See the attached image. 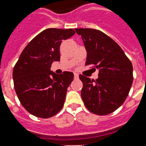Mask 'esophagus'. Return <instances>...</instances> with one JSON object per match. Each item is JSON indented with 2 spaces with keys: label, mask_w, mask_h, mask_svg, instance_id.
Returning <instances> with one entry per match:
<instances>
[{
  "label": "esophagus",
  "mask_w": 146,
  "mask_h": 146,
  "mask_svg": "<svg viewBox=\"0 0 146 146\" xmlns=\"http://www.w3.org/2000/svg\"><path fill=\"white\" fill-rule=\"evenodd\" d=\"M79 78V75L77 73H74V79H78Z\"/></svg>",
  "instance_id": "esophagus-1"
}]
</instances>
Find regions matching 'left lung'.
Returning <instances> with one entry per match:
<instances>
[{
	"label": "left lung",
	"mask_w": 146,
	"mask_h": 146,
	"mask_svg": "<svg viewBox=\"0 0 146 146\" xmlns=\"http://www.w3.org/2000/svg\"><path fill=\"white\" fill-rule=\"evenodd\" d=\"M86 50V66L99 70L97 80L80 74L83 83L81 98L92 113L104 116L124 102L133 82V66L122 48L100 30L75 29ZM94 68V69H95Z\"/></svg>",
	"instance_id": "1"
}]
</instances>
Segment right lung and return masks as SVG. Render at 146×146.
Masks as SVG:
<instances>
[{
  "label": "right lung",
  "instance_id": "obj_1",
  "mask_svg": "<svg viewBox=\"0 0 146 146\" xmlns=\"http://www.w3.org/2000/svg\"><path fill=\"white\" fill-rule=\"evenodd\" d=\"M75 34L73 29L50 28L36 35L24 48L13 69L15 91L22 106L33 116L49 118L63 107L73 73L57 75L51 64L60 60V44Z\"/></svg>",
  "mask_w": 146,
  "mask_h": 146
}]
</instances>
